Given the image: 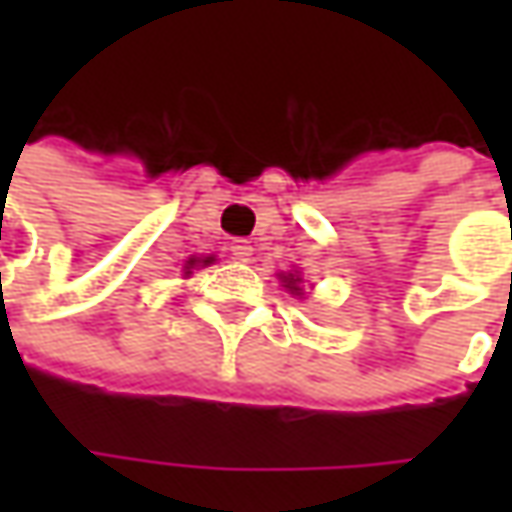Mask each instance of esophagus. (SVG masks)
<instances>
[{
    "label": "esophagus",
    "mask_w": 512,
    "mask_h": 512,
    "mask_svg": "<svg viewBox=\"0 0 512 512\" xmlns=\"http://www.w3.org/2000/svg\"><path fill=\"white\" fill-rule=\"evenodd\" d=\"M230 256L239 259V262H247V259L253 256V245H250L247 239H233V242H230Z\"/></svg>",
    "instance_id": "1"
}]
</instances>
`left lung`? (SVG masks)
I'll use <instances>...</instances> for the list:
<instances>
[{
	"instance_id": "left-lung-1",
	"label": "left lung",
	"mask_w": 512,
	"mask_h": 512,
	"mask_svg": "<svg viewBox=\"0 0 512 512\" xmlns=\"http://www.w3.org/2000/svg\"><path fill=\"white\" fill-rule=\"evenodd\" d=\"M296 282H299V279H293V273H290V276H287V285H293V290H299V287H296Z\"/></svg>"
}]
</instances>
